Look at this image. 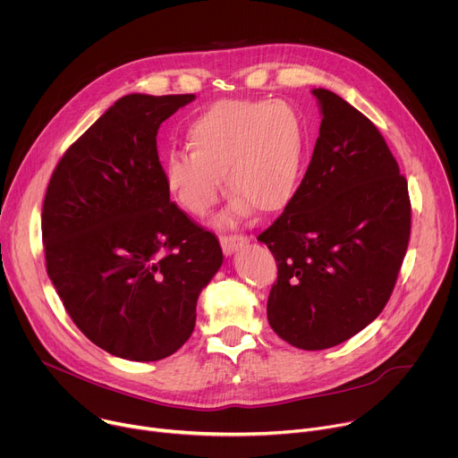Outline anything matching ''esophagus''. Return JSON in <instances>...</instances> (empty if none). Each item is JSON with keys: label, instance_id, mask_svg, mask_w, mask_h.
I'll return each instance as SVG.
<instances>
[{"label": "esophagus", "instance_id": "34e87169", "mask_svg": "<svg viewBox=\"0 0 458 458\" xmlns=\"http://www.w3.org/2000/svg\"><path fill=\"white\" fill-rule=\"evenodd\" d=\"M248 242H250L248 236H238V234H229V236H222L220 238V243H222V250H224L225 257L234 255Z\"/></svg>", "mask_w": 458, "mask_h": 458}]
</instances>
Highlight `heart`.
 I'll use <instances>...</instances> for the list:
<instances>
[{"label":"heart","mask_w":458,"mask_h":458,"mask_svg":"<svg viewBox=\"0 0 458 458\" xmlns=\"http://www.w3.org/2000/svg\"><path fill=\"white\" fill-rule=\"evenodd\" d=\"M191 150L168 154L165 185L185 213L205 216L225 187L234 196L216 227H231L257 208L284 210L293 199L304 157V130L286 102L220 100L189 126Z\"/></svg>","instance_id":"heart-1"}]
</instances>
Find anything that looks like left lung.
Instances as JSON below:
<instances>
[{"label": "left lung", "mask_w": 458, "mask_h": 458, "mask_svg": "<svg viewBox=\"0 0 458 458\" xmlns=\"http://www.w3.org/2000/svg\"><path fill=\"white\" fill-rule=\"evenodd\" d=\"M319 137L293 199L259 240L278 276L267 321L302 350L335 346L389 301L411 234V201L377 128L334 91L311 89Z\"/></svg>", "instance_id": "1"}]
</instances>
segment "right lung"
<instances>
[{
	"instance_id": "add662e5",
	"label": "right lung",
	"mask_w": 458,
	"mask_h": 458,
	"mask_svg": "<svg viewBox=\"0 0 458 458\" xmlns=\"http://www.w3.org/2000/svg\"><path fill=\"white\" fill-rule=\"evenodd\" d=\"M194 98H119L69 147L46 192L51 283L79 330L123 360L182 348L224 262L216 236L170 201L157 156L161 123Z\"/></svg>"
}]
</instances>
